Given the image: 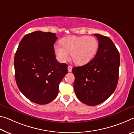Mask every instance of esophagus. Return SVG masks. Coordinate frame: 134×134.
Listing matches in <instances>:
<instances>
[{
	"label": "esophagus",
	"mask_w": 134,
	"mask_h": 134,
	"mask_svg": "<svg viewBox=\"0 0 134 134\" xmlns=\"http://www.w3.org/2000/svg\"><path fill=\"white\" fill-rule=\"evenodd\" d=\"M72 67L71 66H69L68 67V71L69 72L72 71Z\"/></svg>",
	"instance_id": "esophagus-1"
}]
</instances>
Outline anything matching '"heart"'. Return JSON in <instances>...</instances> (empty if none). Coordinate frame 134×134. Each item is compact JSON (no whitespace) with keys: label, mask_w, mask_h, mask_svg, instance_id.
Instances as JSON below:
<instances>
[{"label":"heart","mask_w":134,"mask_h":134,"mask_svg":"<svg viewBox=\"0 0 134 134\" xmlns=\"http://www.w3.org/2000/svg\"><path fill=\"white\" fill-rule=\"evenodd\" d=\"M62 45L58 44L54 47L58 60L65 62L71 54L72 60L78 65L89 62L95 56L98 47L97 39L87 36L68 37L63 40Z\"/></svg>","instance_id":"heart-1"}]
</instances>
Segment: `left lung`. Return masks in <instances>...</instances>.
<instances>
[{"label": "left lung", "instance_id": "1", "mask_svg": "<svg viewBox=\"0 0 134 134\" xmlns=\"http://www.w3.org/2000/svg\"><path fill=\"white\" fill-rule=\"evenodd\" d=\"M94 35L98 41L96 56L86 65L72 70L76 97L89 106L102 103L113 94L117 87L120 66L119 53L111 39Z\"/></svg>", "mask_w": 134, "mask_h": 134}]
</instances>
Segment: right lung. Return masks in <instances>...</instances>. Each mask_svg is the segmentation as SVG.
Listing matches in <instances>:
<instances>
[{
    "mask_svg": "<svg viewBox=\"0 0 134 134\" xmlns=\"http://www.w3.org/2000/svg\"><path fill=\"white\" fill-rule=\"evenodd\" d=\"M56 34L37 31L26 34L14 58L15 76L19 90L31 102L46 104L58 96L59 85L68 73V65L54 54Z\"/></svg>",
    "mask_w": 134,
    "mask_h": 134,
    "instance_id": "1",
    "label": "right lung"
}]
</instances>
